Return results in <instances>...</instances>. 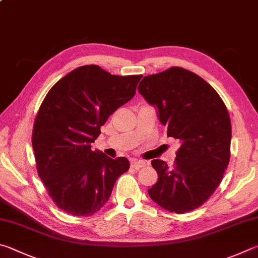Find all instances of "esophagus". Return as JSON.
<instances>
[{"label":"esophagus","instance_id":"34e87169","mask_svg":"<svg viewBox=\"0 0 258 258\" xmlns=\"http://www.w3.org/2000/svg\"><path fill=\"white\" fill-rule=\"evenodd\" d=\"M147 165L148 162L144 160H137V159H132V160H131V167L137 168V169H140V168H142Z\"/></svg>","mask_w":258,"mask_h":258}]
</instances>
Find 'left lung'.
<instances>
[{
    "mask_svg": "<svg viewBox=\"0 0 258 258\" xmlns=\"http://www.w3.org/2000/svg\"><path fill=\"white\" fill-rule=\"evenodd\" d=\"M138 89L158 108L167 137L180 142L172 167L159 159L151 161L158 181L148 193L169 212H190L218 188L230 160L227 107L207 81L182 68L144 77Z\"/></svg>",
    "mask_w": 258,
    "mask_h": 258,
    "instance_id": "obj_1",
    "label": "left lung"
}]
</instances>
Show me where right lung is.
Wrapping results in <instances>:
<instances>
[{
  "label": "right lung",
  "mask_w": 258,
  "mask_h": 258,
  "mask_svg": "<svg viewBox=\"0 0 258 258\" xmlns=\"http://www.w3.org/2000/svg\"><path fill=\"white\" fill-rule=\"evenodd\" d=\"M141 78L84 65L56 82L41 102L32 131L37 171L64 212L76 217L98 212L128 170L127 159H111L92 150L91 143L109 115L134 97Z\"/></svg>",
  "instance_id": "add662e5"
}]
</instances>
